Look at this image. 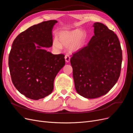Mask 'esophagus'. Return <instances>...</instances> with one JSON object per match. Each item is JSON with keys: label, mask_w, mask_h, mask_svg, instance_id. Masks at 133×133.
<instances>
[{"label": "esophagus", "mask_w": 133, "mask_h": 133, "mask_svg": "<svg viewBox=\"0 0 133 133\" xmlns=\"http://www.w3.org/2000/svg\"><path fill=\"white\" fill-rule=\"evenodd\" d=\"M65 61L66 63L69 62L70 60V57L69 56L68 54H66L65 56Z\"/></svg>", "instance_id": "1"}]
</instances>
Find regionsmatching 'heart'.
Listing matches in <instances>:
<instances>
[{"instance_id":"obj_1","label":"heart","mask_w":133,"mask_h":133,"mask_svg":"<svg viewBox=\"0 0 133 133\" xmlns=\"http://www.w3.org/2000/svg\"><path fill=\"white\" fill-rule=\"evenodd\" d=\"M57 38L53 41V46L54 48L61 49L63 46L69 47L72 52L78 51L82 48L86 39V34L80 29H75L71 31H62L59 33Z\"/></svg>"}]
</instances>
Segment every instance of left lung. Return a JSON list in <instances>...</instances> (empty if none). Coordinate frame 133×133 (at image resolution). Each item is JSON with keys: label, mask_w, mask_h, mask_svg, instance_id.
Instances as JSON below:
<instances>
[{"label": "left lung", "mask_w": 133, "mask_h": 133, "mask_svg": "<svg viewBox=\"0 0 133 133\" xmlns=\"http://www.w3.org/2000/svg\"><path fill=\"white\" fill-rule=\"evenodd\" d=\"M88 45L72 54L70 63L76 91L87 98L106 95L119 77L122 51L116 34L95 22Z\"/></svg>", "instance_id": "obj_1"}]
</instances>
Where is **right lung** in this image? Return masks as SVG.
<instances>
[{
  "instance_id": "right-lung-1",
  "label": "right lung",
  "mask_w": 133,
  "mask_h": 133,
  "mask_svg": "<svg viewBox=\"0 0 133 133\" xmlns=\"http://www.w3.org/2000/svg\"><path fill=\"white\" fill-rule=\"evenodd\" d=\"M57 22L49 20L31 26L12 43L9 56L11 80L29 98L38 100L51 94L55 77L65 64L64 55L53 54L42 48L52 46V31Z\"/></svg>"
}]
</instances>
